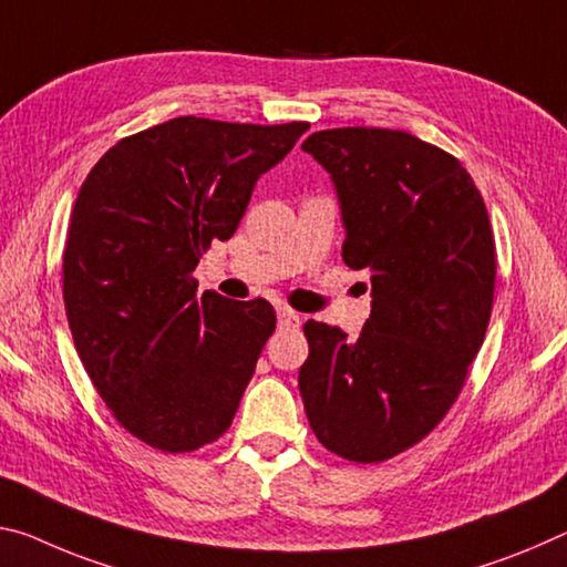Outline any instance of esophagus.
<instances>
[{
	"label": "esophagus",
	"mask_w": 567,
	"mask_h": 567,
	"mask_svg": "<svg viewBox=\"0 0 567 567\" xmlns=\"http://www.w3.org/2000/svg\"><path fill=\"white\" fill-rule=\"evenodd\" d=\"M277 322H280V328H298L300 316L290 308H277Z\"/></svg>",
	"instance_id": "1"
}]
</instances>
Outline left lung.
I'll return each instance as SVG.
<instances>
[{"instance_id":"8db88e82","label":"left lung","mask_w":567,"mask_h":567,"mask_svg":"<svg viewBox=\"0 0 567 567\" xmlns=\"http://www.w3.org/2000/svg\"><path fill=\"white\" fill-rule=\"evenodd\" d=\"M336 186L350 269L371 272L358 338L305 322L298 385L318 442L371 464L421 442L460 396L494 298V237L466 168L406 131L332 128L302 143Z\"/></svg>"}]
</instances>
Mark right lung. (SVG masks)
Segmentation results:
<instances>
[{
  "mask_svg": "<svg viewBox=\"0 0 567 567\" xmlns=\"http://www.w3.org/2000/svg\"><path fill=\"white\" fill-rule=\"evenodd\" d=\"M308 128L182 115L115 143L80 188L62 257L68 322L101 399L148 446L194 452L235 419L275 310L199 292L192 272Z\"/></svg>",
  "mask_w": 567,
  "mask_h": 567,
  "instance_id": "add662e5",
  "label": "right lung"
}]
</instances>
